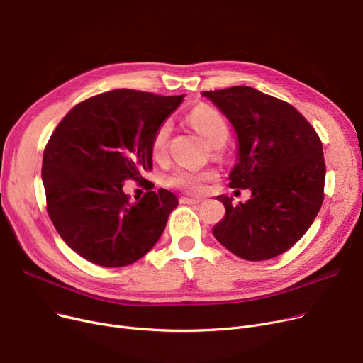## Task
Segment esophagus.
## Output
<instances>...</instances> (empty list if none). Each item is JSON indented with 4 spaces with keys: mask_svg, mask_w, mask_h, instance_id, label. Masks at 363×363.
<instances>
[{
    "mask_svg": "<svg viewBox=\"0 0 363 363\" xmlns=\"http://www.w3.org/2000/svg\"><path fill=\"white\" fill-rule=\"evenodd\" d=\"M181 204H200V201L201 200H199V199H189V197H181Z\"/></svg>",
    "mask_w": 363,
    "mask_h": 363,
    "instance_id": "esophagus-1",
    "label": "esophagus"
}]
</instances>
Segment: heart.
<instances>
[{
	"label": "heart",
	"instance_id": "heart-1",
	"mask_svg": "<svg viewBox=\"0 0 363 363\" xmlns=\"http://www.w3.org/2000/svg\"><path fill=\"white\" fill-rule=\"evenodd\" d=\"M188 124L197 130L214 147H222L229 138V125L225 116L216 109L200 105L196 106L186 115ZM171 123L163 121L157 127L152 138V153L155 157H162L166 152L169 135H171ZM211 178L207 172H194L185 167H178L166 177V184L172 188L184 189L186 192H201L204 184Z\"/></svg>",
	"mask_w": 363,
	"mask_h": 363
}]
</instances>
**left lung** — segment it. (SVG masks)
<instances>
[{"label":"left lung","mask_w":363,"mask_h":363,"mask_svg":"<svg viewBox=\"0 0 363 363\" xmlns=\"http://www.w3.org/2000/svg\"><path fill=\"white\" fill-rule=\"evenodd\" d=\"M235 130L236 163L229 186L251 189L247 203L232 206L214 238L239 258L262 261L292 248L305 235L324 200L323 143L287 102L248 86L203 91Z\"/></svg>","instance_id":"left-lung-1"}]
</instances>
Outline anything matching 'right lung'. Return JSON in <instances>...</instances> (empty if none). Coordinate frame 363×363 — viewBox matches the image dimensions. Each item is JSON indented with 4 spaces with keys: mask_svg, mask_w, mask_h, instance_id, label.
Instances as JSON below:
<instances>
[{
    "mask_svg": "<svg viewBox=\"0 0 363 363\" xmlns=\"http://www.w3.org/2000/svg\"><path fill=\"white\" fill-rule=\"evenodd\" d=\"M181 96L116 89L72 108L48 141L42 181L48 214L64 242L102 267L146 255L178 206L160 188L130 203L124 182L152 171V138Z\"/></svg>",
    "mask_w": 363,
    "mask_h": 363,
    "instance_id": "right-lung-1",
    "label": "right lung"
}]
</instances>
